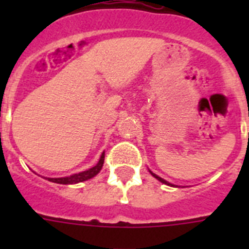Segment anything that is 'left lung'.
<instances>
[{
    "mask_svg": "<svg viewBox=\"0 0 249 249\" xmlns=\"http://www.w3.org/2000/svg\"><path fill=\"white\" fill-rule=\"evenodd\" d=\"M149 172H151V171H149ZM151 175H152V176H153V177H155V178H157V179H158V181H160V182H162V183L167 184V186H173V187H177V186H175V184H172V183H169V182L164 181L163 178H160V177H158V176H157V175H155V173H152V172H151Z\"/></svg>",
    "mask_w": 249,
    "mask_h": 249,
    "instance_id": "obj_1",
    "label": "left lung"
}]
</instances>
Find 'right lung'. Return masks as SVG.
Segmentation results:
<instances>
[{"mask_svg":"<svg viewBox=\"0 0 249 249\" xmlns=\"http://www.w3.org/2000/svg\"><path fill=\"white\" fill-rule=\"evenodd\" d=\"M103 162H105V152H103L102 155H101V158H100V160H98V163L96 164L94 167H92V168L87 169V171L76 173V175L68 176V177H61V178H47L46 177V179H48L50 182H53V183H59V184H74V183H78V182L87 181V179L94 177V176L100 172L101 168H102V166H103Z\"/></svg>","mask_w":249,"mask_h":249,"instance_id":"1","label":"right lung"}]
</instances>
